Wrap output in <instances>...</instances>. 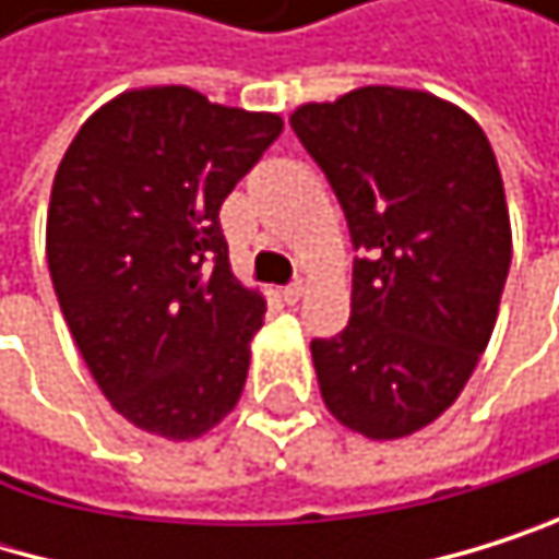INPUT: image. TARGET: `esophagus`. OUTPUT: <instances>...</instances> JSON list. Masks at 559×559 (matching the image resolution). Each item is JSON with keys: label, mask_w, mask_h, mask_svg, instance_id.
Masks as SVG:
<instances>
[{"label": "esophagus", "mask_w": 559, "mask_h": 559, "mask_svg": "<svg viewBox=\"0 0 559 559\" xmlns=\"http://www.w3.org/2000/svg\"><path fill=\"white\" fill-rule=\"evenodd\" d=\"M305 292H308V285H305V282H292V285L282 292V298H285L288 305H298V301L305 298Z\"/></svg>", "instance_id": "34e87169"}]
</instances>
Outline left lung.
<instances>
[{
  "label": "left lung",
  "instance_id": "8db88e82",
  "mask_svg": "<svg viewBox=\"0 0 559 559\" xmlns=\"http://www.w3.org/2000/svg\"><path fill=\"white\" fill-rule=\"evenodd\" d=\"M292 130L325 170L352 245V318L311 358L329 413L369 439L439 419L497 325L513 258L503 177L479 123L423 90L305 103Z\"/></svg>",
  "mask_w": 559,
  "mask_h": 559
}]
</instances>
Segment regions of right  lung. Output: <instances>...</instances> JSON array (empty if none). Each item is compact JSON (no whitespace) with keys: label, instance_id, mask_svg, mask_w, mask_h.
Masks as SVG:
<instances>
[{"label":"right lung","instance_id":"add662e5","mask_svg":"<svg viewBox=\"0 0 559 559\" xmlns=\"http://www.w3.org/2000/svg\"><path fill=\"white\" fill-rule=\"evenodd\" d=\"M285 130L187 86L110 99L62 157L49 277L99 392L136 429L198 439L241 399L264 298L230 274L221 204Z\"/></svg>","mask_w":559,"mask_h":559}]
</instances>
